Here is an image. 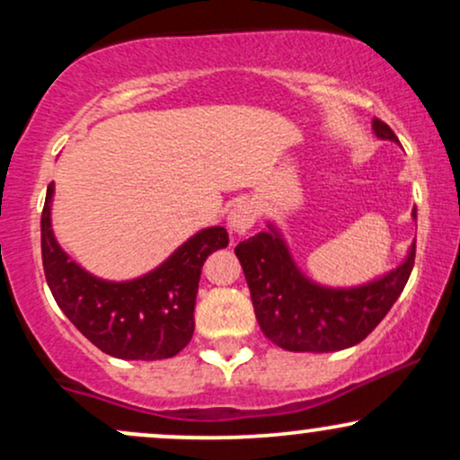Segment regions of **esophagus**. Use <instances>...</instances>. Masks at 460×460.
Returning <instances> with one entry per match:
<instances>
[{
    "instance_id": "esophagus-1",
    "label": "esophagus",
    "mask_w": 460,
    "mask_h": 460,
    "mask_svg": "<svg viewBox=\"0 0 460 460\" xmlns=\"http://www.w3.org/2000/svg\"><path fill=\"white\" fill-rule=\"evenodd\" d=\"M257 214H260V209L252 200H240L231 208L229 216H226V225L234 234H246L257 223Z\"/></svg>"
}]
</instances>
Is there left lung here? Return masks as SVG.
Returning a JSON list of instances; mask_svg holds the SVG:
<instances>
[{
	"label": "left lung",
	"mask_w": 460,
	"mask_h": 460,
	"mask_svg": "<svg viewBox=\"0 0 460 460\" xmlns=\"http://www.w3.org/2000/svg\"><path fill=\"white\" fill-rule=\"evenodd\" d=\"M376 138L400 145L381 119ZM417 218V209L411 212ZM263 335L292 352H335L363 341L402 294L415 263V242L394 270L350 288L314 281L294 261L277 223L235 246Z\"/></svg>",
	"instance_id": "obj_1"
}]
</instances>
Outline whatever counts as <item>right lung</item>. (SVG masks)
I'll list each match as a JSON object with an SVG mask.
<instances>
[{
    "instance_id": "1",
    "label": "right lung",
    "mask_w": 460,
    "mask_h": 460,
    "mask_svg": "<svg viewBox=\"0 0 460 460\" xmlns=\"http://www.w3.org/2000/svg\"><path fill=\"white\" fill-rule=\"evenodd\" d=\"M56 186L49 183L40 218V248L47 285L86 340L99 350L128 361L175 357L194 332L200 268L229 244L225 226H208L190 235L160 266L129 281H108L84 270L58 244L51 226Z\"/></svg>"
}]
</instances>
